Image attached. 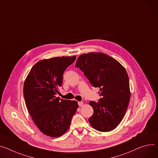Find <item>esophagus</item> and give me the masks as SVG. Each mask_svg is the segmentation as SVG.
Here are the masks:
<instances>
[{
  "mask_svg": "<svg viewBox=\"0 0 158 158\" xmlns=\"http://www.w3.org/2000/svg\"><path fill=\"white\" fill-rule=\"evenodd\" d=\"M78 105H79V106L81 107V106H83V102H78Z\"/></svg>",
  "mask_w": 158,
  "mask_h": 158,
  "instance_id": "1",
  "label": "esophagus"
}]
</instances>
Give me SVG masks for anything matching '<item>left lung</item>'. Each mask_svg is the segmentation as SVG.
<instances>
[{
	"mask_svg": "<svg viewBox=\"0 0 158 158\" xmlns=\"http://www.w3.org/2000/svg\"><path fill=\"white\" fill-rule=\"evenodd\" d=\"M76 67L79 68L91 85L99 88L97 102L90 101L93 114L89 118L91 127L99 131H110L121 122L127 110L130 98L129 77L123 66L102 52L80 55Z\"/></svg>",
	"mask_w": 158,
	"mask_h": 158,
	"instance_id": "1",
	"label": "left lung"
}]
</instances>
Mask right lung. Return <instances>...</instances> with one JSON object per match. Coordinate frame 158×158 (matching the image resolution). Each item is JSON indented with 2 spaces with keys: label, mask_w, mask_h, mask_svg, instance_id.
I'll return each mask as SVG.
<instances>
[{
  "label": "right lung",
  "mask_w": 158,
  "mask_h": 158,
  "mask_svg": "<svg viewBox=\"0 0 158 158\" xmlns=\"http://www.w3.org/2000/svg\"><path fill=\"white\" fill-rule=\"evenodd\" d=\"M76 56H61L38 61L31 69L23 86L26 106L40 131L58 137L69 128L78 104L75 100L56 97L63 74Z\"/></svg>",
  "instance_id": "right-lung-1"
}]
</instances>
